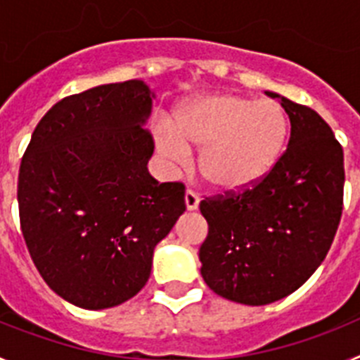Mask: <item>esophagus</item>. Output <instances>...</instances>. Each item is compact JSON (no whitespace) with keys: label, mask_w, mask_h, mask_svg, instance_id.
<instances>
[{"label":"esophagus","mask_w":360,"mask_h":360,"mask_svg":"<svg viewBox=\"0 0 360 360\" xmlns=\"http://www.w3.org/2000/svg\"><path fill=\"white\" fill-rule=\"evenodd\" d=\"M186 209L187 211H196V209H198V203H200V198H198V195H196L195 191H191V189H187L186 191Z\"/></svg>","instance_id":"34e87169"}]
</instances>
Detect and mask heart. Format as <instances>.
Wrapping results in <instances>:
<instances>
[{
  "label": "heart",
  "instance_id": "heart-1",
  "mask_svg": "<svg viewBox=\"0 0 360 360\" xmlns=\"http://www.w3.org/2000/svg\"><path fill=\"white\" fill-rule=\"evenodd\" d=\"M287 139L288 120L278 103L236 94L198 95L174 111V124H155L158 151L173 164H186L191 149H202L200 173L224 193L262 182L281 158Z\"/></svg>",
  "mask_w": 360,
  "mask_h": 360
}]
</instances>
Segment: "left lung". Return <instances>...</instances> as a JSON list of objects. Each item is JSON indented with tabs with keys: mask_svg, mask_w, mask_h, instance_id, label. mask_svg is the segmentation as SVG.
<instances>
[{
	"mask_svg": "<svg viewBox=\"0 0 360 360\" xmlns=\"http://www.w3.org/2000/svg\"><path fill=\"white\" fill-rule=\"evenodd\" d=\"M290 141L276 167L240 195L203 200L202 278L214 294L262 307L297 290L323 263L342 212L345 157L332 128L276 91Z\"/></svg>",
	"mask_w": 360,
	"mask_h": 360,
	"instance_id": "left-lung-1",
	"label": "left lung"
}]
</instances>
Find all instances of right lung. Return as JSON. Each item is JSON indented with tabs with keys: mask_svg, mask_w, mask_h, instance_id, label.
Masks as SVG:
<instances>
[{
	"mask_svg": "<svg viewBox=\"0 0 360 360\" xmlns=\"http://www.w3.org/2000/svg\"><path fill=\"white\" fill-rule=\"evenodd\" d=\"M153 90L101 84L56 104L19 167L21 231L50 288L86 310L141 292L153 252L186 211L182 184L149 174Z\"/></svg>",
	"mask_w": 360,
	"mask_h": 360,
	"instance_id": "add662e5",
	"label": "right lung"
}]
</instances>
